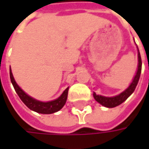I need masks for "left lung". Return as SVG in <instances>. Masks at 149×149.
Returning a JSON list of instances; mask_svg holds the SVG:
<instances>
[{
  "mask_svg": "<svg viewBox=\"0 0 149 149\" xmlns=\"http://www.w3.org/2000/svg\"><path fill=\"white\" fill-rule=\"evenodd\" d=\"M138 57H139L138 70H137V73H136V75L134 78L133 82L129 85V88L126 90H124L123 93H121L120 95L114 96V97H104V96H101V95H97L95 93H94V98L97 102H99L100 104H102L104 107H107V108H113V107H116V106L121 104L123 102H124L130 95L134 93L135 88H136L137 84L139 83V77H140L141 74V70H142V60H141L139 51V54H138Z\"/></svg>",
  "mask_w": 149,
  "mask_h": 149,
  "instance_id": "left-lung-1",
  "label": "left lung"
}]
</instances>
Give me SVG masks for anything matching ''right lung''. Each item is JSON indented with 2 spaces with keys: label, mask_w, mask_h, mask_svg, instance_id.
Listing matches in <instances>:
<instances>
[{
  "label": "right lung",
  "mask_w": 149,
  "mask_h": 149,
  "mask_svg": "<svg viewBox=\"0 0 149 149\" xmlns=\"http://www.w3.org/2000/svg\"><path fill=\"white\" fill-rule=\"evenodd\" d=\"M10 81L13 84L15 90L17 93V95H19L20 100H22V102L30 109H31L33 111L37 112L40 113L49 114V113H53L59 111L63 108V106L65 104L69 88H67L64 91V93L60 95V97H59L57 100L49 101V102H40V101H38V100H35L31 97H30L29 95H26V93L17 85L16 82L15 81L10 69Z\"/></svg>",
  "instance_id": "1"
}]
</instances>
